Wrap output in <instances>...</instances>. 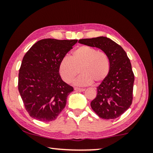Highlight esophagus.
Here are the masks:
<instances>
[{
    "mask_svg": "<svg viewBox=\"0 0 153 153\" xmlns=\"http://www.w3.org/2000/svg\"><path fill=\"white\" fill-rule=\"evenodd\" d=\"M74 91L79 92H83L85 91L84 88H74Z\"/></svg>",
    "mask_w": 153,
    "mask_h": 153,
    "instance_id": "esophagus-1",
    "label": "esophagus"
}]
</instances>
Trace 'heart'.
I'll use <instances>...</instances> for the list:
<instances>
[{
	"instance_id": "b5f03b06",
	"label": "heart",
	"mask_w": 153,
	"mask_h": 153,
	"mask_svg": "<svg viewBox=\"0 0 153 153\" xmlns=\"http://www.w3.org/2000/svg\"><path fill=\"white\" fill-rule=\"evenodd\" d=\"M79 70L81 75L75 81L76 85L84 86L93 81L101 83L109 73V60L104 52L89 46H81L72 51L70 58H62L58 65L60 76L68 83L74 80Z\"/></svg>"
}]
</instances>
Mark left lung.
<instances>
[{"mask_svg":"<svg viewBox=\"0 0 153 153\" xmlns=\"http://www.w3.org/2000/svg\"><path fill=\"white\" fill-rule=\"evenodd\" d=\"M79 42L99 48L108 56L109 73L97 88V96L91 106L100 118H117L128 109L133 100L134 75L126 52L115 42L103 36L81 39Z\"/></svg>","mask_w":153,"mask_h":153,"instance_id":"left-lung-1","label":"left lung"}]
</instances>
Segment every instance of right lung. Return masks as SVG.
Segmentation results:
<instances>
[{"mask_svg":"<svg viewBox=\"0 0 153 153\" xmlns=\"http://www.w3.org/2000/svg\"><path fill=\"white\" fill-rule=\"evenodd\" d=\"M77 39H41L23 58L19 72L18 89L26 110L33 118L54 120L66 105L74 88L62 80L59 62Z\"/></svg>","mask_w":153,"mask_h":153,"instance_id":"1","label":"right lung"}]
</instances>
